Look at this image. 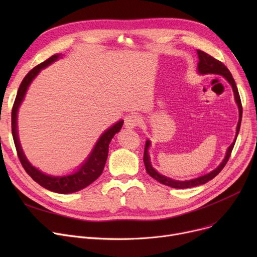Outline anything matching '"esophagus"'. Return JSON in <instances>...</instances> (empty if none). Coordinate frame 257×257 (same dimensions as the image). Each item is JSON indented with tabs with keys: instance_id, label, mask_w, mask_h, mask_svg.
Masks as SVG:
<instances>
[{
	"instance_id": "esophagus-1",
	"label": "esophagus",
	"mask_w": 257,
	"mask_h": 257,
	"mask_svg": "<svg viewBox=\"0 0 257 257\" xmlns=\"http://www.w3.org/2000/svg\"><path fill=\"white\" fill-rule=\"evenodd\" d=\"M140 123H141V117L138 114H129L125 118V127L129 129L138 127Z\"/></svg>"
}]
</instances>
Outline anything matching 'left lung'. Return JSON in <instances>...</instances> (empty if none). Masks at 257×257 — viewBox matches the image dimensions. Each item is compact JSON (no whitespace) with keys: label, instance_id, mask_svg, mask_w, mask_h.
<instances>
[{"label":"left lung","instance_id":"8db88e82","mask_svg":"<svg viewBox=\"0 0 257 257\" xmlns=\"http://www.w3.org/2000/svg\"><path fill=\"white\" fill-rule=\"evenodd\" d=\"M198 53V57H199V62H198V72L202 75H205V74H214V75H221L223 76L230 85L232 86L233 89V93H234V99L235 102L238 106V111H239V118H238V123H237V127H236V134H235V139L233 141V143L229 146L228 150L226 152V156L223 159V161L221 163V165L213 170L212 172L203 175V176L192 179V180H186V181H178V180H173L169 177L164 176V175H160L156 170L153 169L152 165H151V161H150V156L149 153H148V149H149V147L151 145L150 141H147L146 143V147H145V152H144V163H145V167H146V171L147 173L150 175L152 178H154L155 180H157L158 182L163 183L165 185L174 187V188H190V187H194V186H198L201 184H204L207 181L213 179L217 175L223 170V168L226 166L227 161L231 155L232 149L234 147L236 138H237V134L239 132V128H240V121H241V113H242V107H241V102H240V98H239V93L235 84V81L231 75V73L229 72V70L227 67L224 65V63H222L221 61H219L218 59L213 58L212 56H210L209 54L203 52V51H200L197 50Z\"/></svg>","mask_w":257,"mask_h":257}]
</instances>
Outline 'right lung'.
I'll use <instances>...</instances> for the list:
<instances>
[{
    "label": "right lung",
    "mask_w": 257,
    "mask_h": 257,
    "mask_svg": "<svg viewBox=\"0 0 257 257\" xmlns=\"http://www.w3.org/2000/svg\"><path fill=\"white\" fill-rule=\"evenodd\" d=\"M61 55L60 54H55V55L51 56L46 61L39 63L35 67L26 75V77L23 79L22 83L19 87L17 98L12 107L11 112V131L13 141H15L16 149L18 152L19 159L21 164L27 174L39 185L47 188V190L51 192H55L59 194H71L78 192L80 190H83L84 187L91 184L94 180H97L104 170L107 156H108V147L114 137V134L117 133L123 126L124 120H118L113 126H111L109 129H107L102 136L100 137L99 141L97 142L96 146L92 149L90 155L88 158L84 161V164L79 168V170L72 174L67 175V176H51V175H47L43 172H40L36 168H34L28 159L26 158L22 147L20 144L19 136H18V111L19 107L22 104L27 89H28L32 80L37 76V74L42 71L45 67L56 61Z\"/></svg>",
    "instance_id": "add662e5"
}]
</instances>
